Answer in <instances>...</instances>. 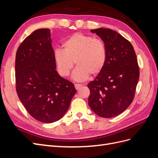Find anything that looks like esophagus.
<instances>
[{
  "mask_svg": "<svg viewBox=\"0 0 158 158\" xmlns=\"http://www.w3.org/2000/svg\"><path fill=\"white\" fill-rule=\"evenodd\" d=\"M82 84H74V86H75V88L76 89H78L79 88H80L82 86Z\"/></svg>",
  "mask_w": 158,
  "mask_h": 158,
  "instance_id": "1",
  "label": "esophagus"
}]
</instances>
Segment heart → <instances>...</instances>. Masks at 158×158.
I'll return each mask as SVG.
<instances>
[{"label":"heart","mask_w":158,"mask_h":158,"mask_svg":"<svg viewBox=\"0 0 158 158\" xmlns=\"http://www.w3.org/2000/svg\"><path fill=\"white\" fill-rule=\"evenodd\" d=\"M64 50L56 49L53 58L58 73L62 76L69 75L74 65L73 78L78 81L87 79L89 74H99L107 61V49L103 41L94 37L76 33L63 44Z\"/></svg>","instance_id":"b5f03b06"}]
</instances>
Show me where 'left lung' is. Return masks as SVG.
Masks as SVG:
<instances>
[{
	"label": "left lung",
	"instance_id": "8db88e82",
	"mask_svg": "<svg viewBox=\"0 0 158 158\" xmlns=\"http://www.w3.org/2000/svg\"><path fill=\"white\" fill-rule=\"evenodd\" d=\"M101 38L107 49L103 69L88 84V105L98 116L111 118L121 114L133 101L140 72L132 44L115 31L91 30Z\"/></svg>",
	"mask_w": 158,
	"mask_h": 158
}]
</instances>
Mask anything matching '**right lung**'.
<instances>
[{
    "label": "right lung",
    "mask_w": 158,
    "mask_h": 158,
    "mask_svg": "<svg viewBox=\"0 0 158 158\" xmlns=\"http://www.w3.org/2000/svg\"><path fill=\"white\" fill-rule=\"evenodd\" d=\"M49 29L31 33L16 55V85L19 99L30 115L42 123L59 121L76 92L74 84L58 74Z\"/></svg>",
    "instance_id": "right-lung-1"
}]
</instances>
